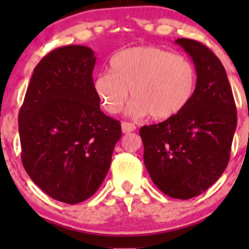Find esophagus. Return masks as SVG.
<instances>
[{
  "label": "esophagus",
  "instance_id": "esophagus-1",
  "mask_svg": "<svg viewBox=\"0 0 249 249\" xmlns=\"http://www.w3.org/2000/svg\"><path fill=\"white\" fill-rule=\"evenodd\" d=\"M134 130H136V125L132 124V123H128V122H123L122 123V131H123V133L133 132Z\"/></svg>",
  "mask_w": 249,
  "mask_h": 249
}]
</instances>
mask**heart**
I'll list each match as a JSON object with an SVG mask.
<instances>
[{
	"label": "heart",
	"mask_w": 249,
	"mask_h": 249,
	"mask_svg": "<svg viewBox=\"0 0 249 249\" xmlns=\"http://www.w3.org/2000/svg\"><path fill=\"white\" fill-rule=\"evenodd\" d=\"M196 84V67L186 56L142 45L113 55L108 72L93 81V90L111 115L121 112L130 93L128 115L138 118L151 113L154 119H168L187 107Z\"/></svg>",
	"instance_id": "1"
}]
</instances>
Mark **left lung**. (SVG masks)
<instances>
[{
  "label": "left lung",
  "instance_id": "1",
  "mask_svg": "<svg viewBox=\"0 0 249 249\" xmlns=\"http://www.w3.org/2000/svg\"><path fill=\"white\" fill-rule=\"evenodd\" d=\"M196 71L194 95L178 115L145 125L139 134L144 164L166 196L187 200L200 196L220 178L230 160L236 128V107L227 73L206 45L178 38Z\"/></svg>",
  "mask_w": 249,
  "mask_h": 249
}]
</instances>
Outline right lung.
Wrapping results in <instances>:
<instances>
[{"label": "right lung", "instance_id": "obj_1", "mask_svg": "<svg viewBox=\"0 0 249 249\" xmlns=\"http://www.w3.org/2000/svg\"><path fill=\"white\" fill-rule=\"evenodd\" d=\"M96 57L83 45L57 48L34 69L18 113L22 164L53 199L75 205L97 192L122 137L93 90Z\"/></svg>", "mask_w": 249, "mask_h": 249}]
</instances>
